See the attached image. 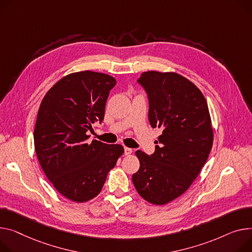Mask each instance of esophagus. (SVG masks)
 Segmentation results:
<instances>
[{
	"mask_svg": "<svg viewBox=\"0 0 252 252\" xmlns=\"http://www.w3.org/2000/svg\"><path fill=\"white\" fill-rule=\"evenodd\" d=\"M132 150L130 148H127V147H125V155H129L131 154Z\"/></svg>",
	"mask_w": 252,
	"mask_h": 252,
	"instance_id": "esophagus-1",
	"label": "esophagus"
}]
</instances>
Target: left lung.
Instances as JSON below:
<instances>
[{
	"instance_id": "1",
	"label": "left lung",
	"mask_w": 252,
	"mask_h": 252,
	"mask_svg": "<svg viewBox=\"0 0 252 252\" xmlns=\"http://www.w3.org/2000/svg\"><path fill=\"white\" fill-rule=\"evenodd\" d=\"M149 101V122L160 128L155 152L137 151L140 169L131 180L139 194L165 205L186 191L207 162L213 145L209 107L203 93L175 73L145 72L138 79Z\"/></svg>"
}]
</instances>
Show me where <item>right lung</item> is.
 Here are the masks:
<instances>
[{
  "label": "right lung",
  "instance_id": "1",
  "mask_svg": "<svg viewBox=\"0 0 252 252\" xmlns=\"http://www.w3.org/2000/svg\"><path fill=\"white\" fill-rule=\"evenodd\" d=\"M115 84L106 74L74 73L55 84L41 101L34 128L35 152L48 180L73 202L95 197L124 153L122 145L87 142L88 131L103 122Z\"/></svg>",
  "mask_w": 252,
  "mask_h": 252
}]
</instances>
